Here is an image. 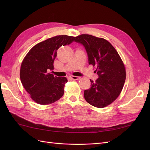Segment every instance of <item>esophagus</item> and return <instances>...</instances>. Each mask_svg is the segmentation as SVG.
Segmentation results:
<instances>
[{
    "instance_id": "obj_1",
    "label": "esophagus",
    "mask_w": 150,
    "mask_h": 150,
    "mask_svg": "<svg viewBox=\"0 0 150 150\" xmlns=\"http://www.w3.org/2000/svg\"><path fill=\"white\" fill-rule=\"evenodd\" d=\"M70 78L73 80H78L81 78L80 77H79V76H71Z\"/></svg>"
}]
</instances>
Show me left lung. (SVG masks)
Masks as SVG:
<instances>
[{
  "mask_svg": "<svg viewBox=\"0 0 150 150\" xmlns=\"http://www.w3.org/2000/svg\"><path fill=\"white\" fill-rule=\"evenodd\" d=\"M73 41L84 46L89 64L96 67L99 78L90 79L91 88L85 90L84 96L91 105L103 108L110 105L119 96L126 79V69L115 48L103 38L89 34L73 37Z\"/></svg>",
  "mask_w": 150,
  "mask_h": 150,
  "instance_id": "8db88e82",
  "label": "left lung"
}]
</instances>
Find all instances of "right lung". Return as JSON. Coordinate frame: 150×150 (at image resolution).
Returning a JSON list of instances; mask_svg holds the SVG:
<instances>
[{
  "instance_id": "add662e5",
  "label": "right lung",
  "mask_w": 150,
  "mask_h": 150,
  "mask_svg": "<svg viewBox=\"0 0 150 150\" xmlns=\"http://www.w3.org/2000/svg\"><path fill=\"white\" fill-rule=\"evenodd\" d=\"M72 38L61 35L49 38L36 44L24 58L20 69L21 81L35 103L48 105L59 100L64 94L67 78L54 76L48 72L54 69L58 49L70 44L73 41Z\"/></svg>"
}]
</instances>
